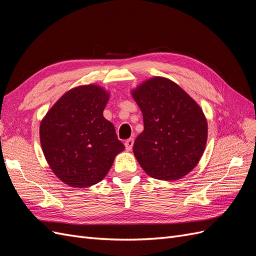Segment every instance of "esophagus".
I'll return each mask as SVG.
<instances>
[{
  "label": "esophagus",
  "instance_id": "34e87169",
  "mask_svg": "<svg viewBox=\"0 0 256 256\" xmlns=\"http://www.w3.org/2000/svg\"><path fill=\"white\" fill-rule=\"evenodd\" d=\"M134 143V138H128V140H126V141H125V147H126V150H132Z\"/></svg>",
  "mask_w": 256,
  "mask_h": 256
}]
</instances>
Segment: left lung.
<instances>
[{
	"label": "left lung",
	"mask_w": 256,
	"mask_h": 256,
	"mask_svg": "<svg viewBox=\"0 0 256 256\" xmlns=\"http://www.w3.org/2000/svg\"><path fill=\"white\" fill-rule=\"evenodd\" d=\"M144 130L134 154L146 174L177 180L196 166L207 142V120L200 106L173 81L154 76L132 90Z\"/></svg>",
	"instance_id": "obj_1"
}]
</instances>
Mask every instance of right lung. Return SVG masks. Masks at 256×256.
<instances>
[{
	"instance_id": "add662e5",
	"label": "right lung",
	"mask_w": 256,
	"mask_h": 256,
	"mask_svg": "<svg viewBox=\"0 0 256 256\" xmlns=\"http://www.w3.org/2000/svg\"><path fill=\"white\" fill-rule=\"evenodd\" d=\"M109 92L95 84L62 96L40 122L42 148L49 166L70 187L102 180L114 158L125 150L113 124L104 118Z\"/></svg>"
}]
</instances>
